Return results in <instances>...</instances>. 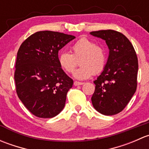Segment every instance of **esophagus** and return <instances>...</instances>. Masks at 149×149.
<instances>
[{"label": "esophagus", "instance_id": "34e87169", "mask_svg": "<svg viewBox=\"0 0 149 149\" xmlns=\"http://www.w3.org/2000/svg\"><path fill=\"white\" fill-rule=\"evenodd\" d=\"M83 84H84L83 82H79V81H74V86H81V85H83Z\"/></svg>", "mask_w": 149, "mask_h": 149}]
</instances>
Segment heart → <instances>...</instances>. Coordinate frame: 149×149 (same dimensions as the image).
I'll return each instance as SVG.
<instances>
[{"label": "heart", "instance_id": "b5f03b06", "mask_svg": "<svg viewBox=\"0 0 149 149\" xmlns=\"http://www.w3.org/2000/svg\"><path fill=\"white\" fill-rule=\"evenodd\" d=\"M71 49L73 54L63 51L58 55L59 65L65 72L73 73L79 60L81 66L73 73L76 79L84 80L102 72L107 61L102 47L92 40L82 37L73 45Z\"/></svg>", "mask_w": 149, "mask_h": 149}]
</instances>
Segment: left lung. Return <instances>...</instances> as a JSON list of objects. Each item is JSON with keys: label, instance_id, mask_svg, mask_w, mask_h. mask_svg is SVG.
Segmentation results:
<instances>
[{"label": "left lung", "instance_id": "obj_1", "mask_svg": "<svg viewBox=\"0 0 149 149\" xmlns=\"http://www.w3.org/2000/svg\"><path fill=\"white\" fill-rule=\"evenodd\" d=\"M90 34L105 40L109 49L102 73L94 81L96 86L91 102L102 115H116L124 109L136 91V52L128 39L119 31L100 30Z\"/></svg>", "mask_w": 149, "mask_h": 149}]
</instances>
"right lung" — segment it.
Returning <instances> with one entry per match:
<instances>
[{
    "label": "right lung",
    "mask_w": 149,
    "mask_h": 149,
    "mask_svg": "<svg viewBox=\"0 0 149 149\" xmlns=\"http://www.w3.org/2000/svg\"><path fill=\"white\" fill-rule=\"evenodd\" d=\"M74 38L58 31H37L18 50L14 72L16 93L36 117L52 118L65 107L73 81L60 66L58 51Z\"/></svg>",
    "instance_id": "add662e5"
}]
</instances>
